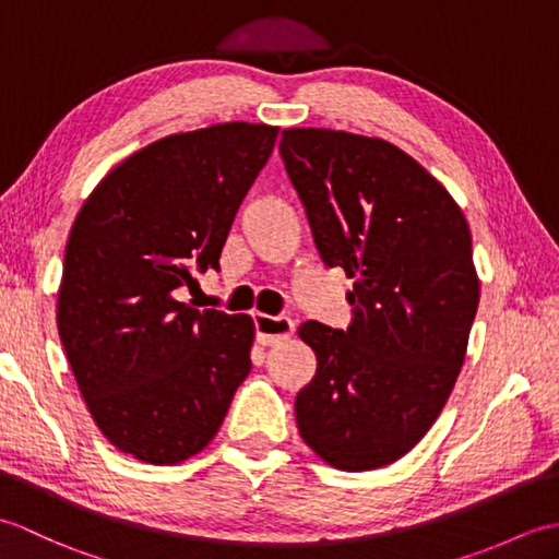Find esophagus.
Here are the masks:
<instances>
[{"label": "esophagus", "instance_id": "esophagus-1", "mask_svg": "<svg viewBox=\"0 0 559 559\" xmlns=\"http://www.w3.org/2000/svg\"><path fill=\"white\" fill-rule=\"evenodd\" d=\"M254 326H257V341L261 346H276V343L286 341L293 336L295 324L288 317H271V314H254Z\"/></svg>", "mask_w": 559, "mask_h": 559}]
</instances>
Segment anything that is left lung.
<instances>
[{"mask_svg": "<svg viewBox=\"0 0 559 559\" xmlns=\"http://www.w3.org/2000/svg\"><path fill=\"white\" fill-rule=\"evenodd\" d=\"M281 156L324 264L353 278L346 331L298 329L317 374L295 399V423L329 466H389L430 430L466 358L480 300L468 223L384 139L293 127Z\"/></svg>", "mask_w": 559, "mask_h": 559, "instance_id": "obj_1", "label": "left lung"}]
</instances>
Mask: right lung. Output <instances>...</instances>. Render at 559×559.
I'll use <instances>...</instances> for the list:
<instances>
[{"label": "right lung", "mask_w": 559, "mask_h": 559, "mask_svg": "<svg viewBox=\"0 0 559 559\" xmlns=\"http://www.w3.org/2000/svg\"><path fill=\"white\" fill-rule=\"evenodd\" d=\"M276 136L225 122L153 141L103 177L71 225L57 331L88 413L122 454L153 466L199 454L252 370V317L180 295L197 271L218 269Z\"/></svg>", "instance_id": "1"}]
</instances>
